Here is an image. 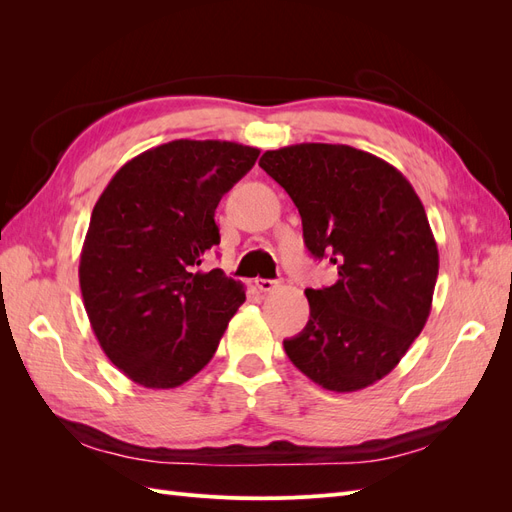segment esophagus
I'll return each instance as SVG.
<instances>
[{
  "label": "esophagus",
  "mask_w": 512,
  "mask_h": 512,
  "mask_svg": "<svg viewBox=\"0 0 512 512\" xmlns=\"http://www.w3.org/2000/svg\"><path fill=\"white\" fill-rule=\"evenodd\" d=\"M254 286H256L260 292H271V290L277 286V282H275V280H262V277H258V280L254 282Z\"/></svg>",
  "instance_id": "1"
}]
</instances>
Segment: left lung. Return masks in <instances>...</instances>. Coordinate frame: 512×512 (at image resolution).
<instances>
[{
  "label": "left lung",
  "mask_w": 512,
  "mask_h": 512,
  "mask_svg": "<svg viewBox=\"0 0 512 512\" xmlns=\"http://www.w3.org/2000/svg\"><path fill=\"white\" fill-rule=\"evenodd\" d=\"M258 164L297 205L309 254L339 275L305 290L309 320L284 339L288 359L322 389L361 391L395 369L431 312L440 260L421 198L395 166L348 145H290Z\"/></svg>",
  "instance_id": "8db88e82"
}]
</instances>
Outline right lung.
Masks as SVG:
<instances>
[{"mask_svg":"<svg viewBox=\"0 0 512 512\" xmlns=\"http://www.w3.org/2000/svg\"><path fill=\"white\" fill-rule=\"evenodd\" d=\"M258 156L179 138L123 164L98 198L79 282L104 354L132 382L175 389L218 350L245 290L222 269L198 267L220 245L222 196Z\"/></svg>","mask_w":512,"mask_h":512,"instance_id":"1","label":"right lung"}]
</instances>
